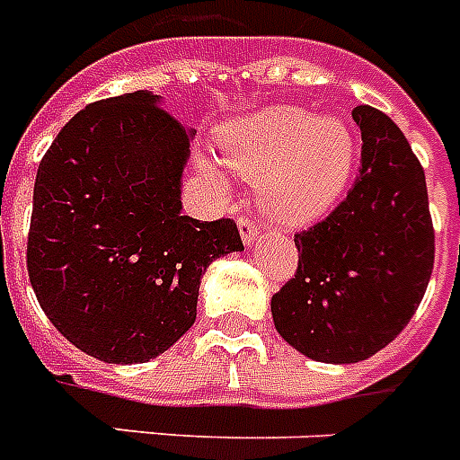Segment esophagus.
<instances>
[{
    "label": "esophagus",
    "mask_w": 460,
    "mask_h": 460,
    "mask_svg": "<svg viewBox=\"0 0 460 460\" xmlns=\"http://www.w3.org/2000/svg\"><path fill=\"white\" fill-rule=\"evenodd\" d=\"M238 229H241V238L248 248L252 245V243H257V238H260V229H257V224L252 222V219L248 217L238 219Z\"/></svg>",
    "instance_id": "esophagus-1"
}]
</instances>
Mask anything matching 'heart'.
<instances>
[{
	"mask_svg": "<svg viewBox=\"0 0 460 460\" xmlns=\"http://www.w3.org/2000/svg\"><path fill=\"white\" fill-rule=\"evenodd\" d=\"M224 163L238 177L260 181V208L281 226H307L326 215L345 191L354 165V137L342 118L302 108H267L222 129ZM198 172L219 193L231 181L210 158Z\"/></svg>",
	"mask_w": 460,
	"mask_h": 460,
	"instance_id": "1",
	"label": "heart"
}]
</instances>
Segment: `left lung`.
I'll list each match as a JSON object with an SVG mask.
<instances>
[{"instance_id":"obj_1","label":"left lung","mask_w":460,"mask_h":460,"mask_svg":"<svg viewBox=\"0 0 460 460\" xmlns=\"http://www.w3.org/2000/svg\"><path fill=\"white\" fill-rule=\"evenodd\" d=\"M361 170L352 191L309 231L295 234L300 262L271 297L290 347L323 364H357L390 345L423 300L432 264L425 172L394 122L357 106Z\"/></svg>"}]
</instances>
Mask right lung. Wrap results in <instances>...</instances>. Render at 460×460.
Returning a JSON list of instances; mask_svg holds the SVG:
<instances>
[{"mask_svg":"<svg viewBox=\"0 0 460 460\" xmlns=\"http://www.w3.org/2000/svg\"><path fill=\"white\" fill-rule=\"evenodd\" d=\"M191 129L148 89L96 101L63 127L35 179L28 274L63 338L106 364H144L196 321L231 219L181 215Z\"/></svg>","mask_w":460,"mask_h":460,"instance_id":"right-lung-1","label":"right lung"}]
</instances>
